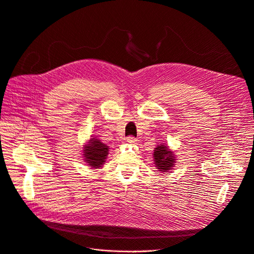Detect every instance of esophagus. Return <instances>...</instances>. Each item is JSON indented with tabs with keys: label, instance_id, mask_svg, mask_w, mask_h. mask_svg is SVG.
<instances>
[{
	"label": "esophagus",
	"instance_id": "obj_1",
	"mask_svg": "<svg viewBox=\"0 0 254 254\" xmlns=\"http://www.w3.org/2000/svg\"><path fill=\"white\" fill-rule=\"evenodd\" d=\"M126 139H127V142H128V143H134V142L136 141L135 137H134V136H131V135L127 136Z\"/></svg>",
	"mask_w": 254,
	"mask_h": 254
}]
</instances>
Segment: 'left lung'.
<instances>
[{
  "label": "left lung",
  "instance_id": "left-lung-1",
  "mask_svg": "<svg viewBox=\"0 0 254 254\" xmlns=\"http://www.w3.org/2000/svg\"><path fill=\"white\" fill-rule=\"evenodd\" d=\"M153 158L157 170H159V172L162 173L172 170V167L175 165L176 162V158L173 155L172 150L168 149V146L161 144L155 147Z\"/></svg>",
  "mask_w": 254,
  "mask_h": 254
}]
</instances>
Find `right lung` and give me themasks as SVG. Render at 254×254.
I'll return each instance as SVG.
<instances>
[{
  "instance_id": "add662e5",
  "label": "right lung",
  "mask_w": 254,
  "mask_h": 254,
  "mask_svg": "<svg viewBox=\"0 0 254 254\" xmlns=\"http://www.w3.org/2000/svg\"><path fill=\"white\" fill-rule=\"evenodd\" d=\"M108 153L109 146L101 142V140L96 139V137L91 138L89 144L84 146L83 149V155L86 161L90 164V166L95 168H99L103 165Z\"/></svg>"
}]
</instances>
